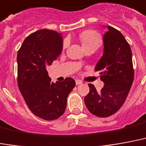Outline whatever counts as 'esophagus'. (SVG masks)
<instances>
[{
	"label": "esophagus",
	"instance_id": "esophagus-1",
	"mask_svg": "<svg viewBox=\"0 0 146 146\" xmlns=\"http://www.w3.org/2000/svg\"><path fill=\"white\" fill-rule=\"evenodd\" d=\"M82 84V82L80 81V80H76V85H79V84Z\"/></svg>",
	"mask_w": 146,
	"mask_h": 146
}]
</instances>
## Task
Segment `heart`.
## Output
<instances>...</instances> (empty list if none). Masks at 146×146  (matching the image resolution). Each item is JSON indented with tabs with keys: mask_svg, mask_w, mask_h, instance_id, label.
<instances>
[{
	"mask_svg": "<svg viewBox=\"0 0 146 146\" xmlns=\"http://www.w3.org/2000/svg\"><path fill=\"white\" fill-rule=\"evenodd\" d=\"M79 38H80L82 46L84 48L92 46H98V47L100 46V42H101L100 35L97 32H94V31H90V30L83 32L80 35ZM69 43H70L69 39H65L63 41V44H62L63 48H67L68 46H69Z\"/></svg>",
	"mask_w": 146,
	"mask_h": 146,
	"instance_id": "1",
	"label": "heart"
}]
</instances>
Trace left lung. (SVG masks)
Returning <instances> with one entry per match:
<instances>
[{"label": "left lung", "mask_w": 146, "mask_h": 146, "mask_svg": "<svg viewBox=\"0 0 146 146\" xmlns=\"http://www.w3.org/2000/svg\"><path fill=\"white\" fill-rule=\"evenodd\" d=\"M104 51L95 66L104 87L100 91L89 84L84 102L88 111L98 117H109L125 103L134 79L132 53L123 35L111 26H103Z\"/></svg>", "instance_id": "left-lung-1"}]
</instances>
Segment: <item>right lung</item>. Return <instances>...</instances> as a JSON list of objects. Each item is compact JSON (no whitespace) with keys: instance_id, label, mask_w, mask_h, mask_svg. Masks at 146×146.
<instances>
[{"instance_id":"1","label":"right lung","mask_w":146,"mask_h":146,"mask_svg":"<svg viewBox=\"0 0 146 146\" xmlns=\"http://www.w3.org/2000/svg\"><path fill=\"white\" fill-rule=\"evenodd\" d=\"M62 50V33L41 29L25 39L17 56L18 84L31 111L42 119H57L64 113L68 95L76 83L68 77L52 83L46 67Z\"/></svg>"}]
</instances>
